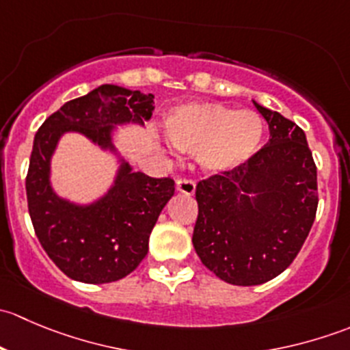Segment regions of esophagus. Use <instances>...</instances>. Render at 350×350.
<instances>
[{
	"label": "esophagus",
	"mask_w": 350,
	"mask_h": 350,
	"mask_svg": "<svg viewBox=\"0 0 350 350\" xmlns=\"http://www.w3.org/2000/svg\"><path fill=\"white\" fill-rule=\"evenodd\" d=\"M176 189L179 193H185V195H193L196 189V183L189 178H183L176 181Z\"/></svg>",
	"instance_id": "obj_1"
}]
</instances>
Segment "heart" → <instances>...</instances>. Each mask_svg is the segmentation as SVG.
I'll return each mask as SVG.
<instances>
[{
	"instance_id": "obj_1",
	"label": "heart",
	"mask_w": 350,
	"mask_h": 350,
	"mask_svg": "<svg viewBox=\"0 0 350 350\" xmlns=\"http://www.w3.org/2000/svg\"><path fill=\"white\" fill-rule=\"evenodd\" d=\"M165 132L172 146L196 154L206 171L227 172L257 152L262 122L249 109L234 111L218 103H193L169 115Z\"/></svg>"
}]
</instances>
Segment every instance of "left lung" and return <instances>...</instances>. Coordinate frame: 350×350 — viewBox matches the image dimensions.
Wrapping results in <instances>:
<instances>
[{
    "label": "left lung",
    "instance_id": "8db88e82",
    "mask_svg": "<svg viewBox=\"0 0 350 350\" xmlns=\"http://www.w3.org/2000/svg\"><path fill=\"white\" fill-rule=\"evenodd\" d=\"M256 105L269 142L239 167L201 179L193 245L225 283L271 281L295 260L319 206L317 165L305 132L278 111Z\"/></svg>",
    "mask_w": 350,
    "mask_h": 350
}]
</instances>
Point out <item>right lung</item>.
I'll list each match as a JSON object with an SVG mask.
<instances>
[{
  "mask_svg": "<svg viewBox=\"0 0 350 350\" xmlns=\"http://www.w3.org/2000/svg\"><path fill=\"white\" fill-rule=\"evenodd\" d=\"M152 94L103 84L52 113L35 133L27 172V201L33 230L52 262L70 280L113 283L137 269L149 250L155 221L171 196V178L133 172L123 162L115 186L90 206L55 196L49 185L51 155L67 130L111 147L116 123L150 120Z\"/></svg>",
  "mask_w": 350,
  "mask_h": 350,
  "instance_id": "obj_1",
  "label": "right lung"
}]
</instances>
